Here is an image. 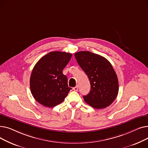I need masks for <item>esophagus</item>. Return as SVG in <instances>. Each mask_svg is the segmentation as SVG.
Segmentation results:
<instances>
[{
    "mask_svg": "<svg viewBox=\"0 0 148 148\" xmlns=\"http://www.w3.org/2000/svg\"><path fill=\"white\" fill-rule=\"evenodd\" d=\"M73 89L74 91H77V90H78V89H79V87H78V86H75V87L73 88Z\"/></svg>",
    "mask_w": 148,
    "mask_h": 148,
    "instance_id": "obj_1",
    "label": "esophagus"
}]
</instances>
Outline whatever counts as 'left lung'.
I'll return each mask as SVG.
<instances>
[{
	"label": "left lung",
	"instance_id": "obj_1",
	"mask_svg": "<svg viewBox=\"0 0 148 148\" xmlns=\"http://www.w3.org/2000/svg\"><path fill=\"white\" fill-rule=\"evenodd\" d=\"M74 56L90 83V92L83 96L84 101L97 109L109 106L119 91L118 77L110 62L88 51L77 52Z\"/></svg>",
	"mask_w": 148,
	"mask_h": 148
}]
</instances>
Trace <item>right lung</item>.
<instances>
[{
  "label": "right lung",
  "instance_id": "add662e5",
  "mask_svg": "<svg viewBox=\"0 0 148 148\" xmlns=\"http://www.w3.org/2000/svg\"><path fill=\"white\" fill-rule=\"evenodd\" d=\"M72 54L52 51L41 58L36 64L30 79V91L41 105L53 107L65 99L71 88L63 69L68 64Z\"/></svg>",
  "mask_w": 148,
  "mask_h": 148
}]
</instances>
